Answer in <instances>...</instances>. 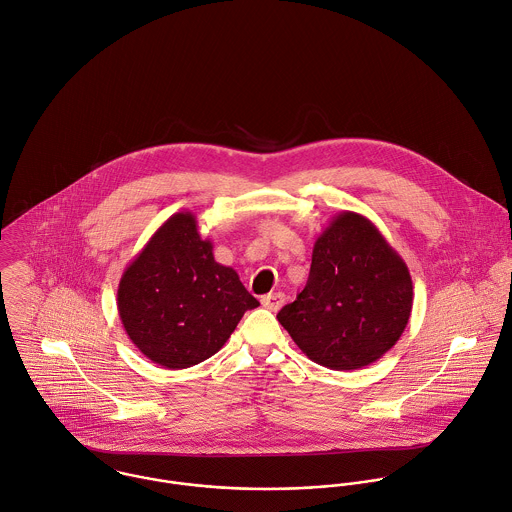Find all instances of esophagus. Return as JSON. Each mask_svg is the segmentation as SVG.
<instances>
[{
	"label": "esophagus",
	"mask_w": 512,
	"mask_h": 512,
	"mask_svg": "<svg viewBox=\"0 0 512 512\" xmlns=\"http://www.w3.org/2000/svg\"><path fill=\"white\" fill-rule=\"evenodd\" d=\"M261 303H263V307L277 312L279 308L285 305V295H283V293H271V295H265V297L261 299Z\"/></svg>",
	"instance_id": "1"
}]
</instances>
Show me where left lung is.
<instances>
[{
	"mask_svg": "<svg viewBox=\"0 0 512 512\" xmlns=\"http://www.w3.org/2000/svg\"><path fill=\"white\" fill-rule=\"evenodd\" d=\"M411 305L404 259L368 217L342 211L314 241L307 287L277 318L312 362L358 370L400 340Z\"/></svg>",
	"mask_w": 512,
	"mask_h": 512,
	"instance_id": "obj_1",
	"label": "left lung"
}]
</instances>
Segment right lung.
Returning <instances> with one entry per match:
<instances>
[{
	"label": "right lung",
	"mask_w": 512,
	"mask_h": 512,
	"mask_svg": "<svg viewBox=\"0 0 512 512\" xmlns=\"http://www.w3.org/2000/svg\"><path fill=\"white\" fill-rule=\"evenodd\" d=\"M118 314L132 344L154 364L182 370L211 358L259 301L213 259L192 211L168 217L118 283Z\"/></svg>",
	"instance_id": "1"
}]
</instances>
